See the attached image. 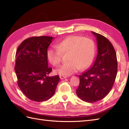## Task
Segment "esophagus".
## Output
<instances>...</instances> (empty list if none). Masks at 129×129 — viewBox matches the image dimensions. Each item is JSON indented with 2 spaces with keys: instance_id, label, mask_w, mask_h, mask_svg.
I'll return each instance as SVG.
<instances>
[{
  "instance_id": "1",
  "label": "esophagus",
  "mask_w": 129,
  "mask_h": 129,
  "mask_svg": "<svg viewBox=\"0 0 129 129\" xmlns=\"http://www.w3.org/2000/svg\"><path fill=\"white\" fill-rule=\"evenodd\" d=\"M67 77H66V76H64V75H59V78H60L61 79H65V78H66Z\"/></svg>"
}]
</instances>
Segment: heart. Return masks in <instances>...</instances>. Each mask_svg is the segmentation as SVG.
<instances>
[{"label":"heart","mask_w":129,"mask_h":129,"mask_svg":"<svg viewBox=\"0 0 129 129\" xmlns=\"http://www.w3.org/2000/svg\"><path fill=\"white\" fill-rule=\"evenodd\" d=\"M93 41L78 36H70L59 42L56 46H52L47 52V58L51 64L57 66L61 62L62 54H68V63L56 70L59 75L67 76L79 69L88 67L95 55Z\"/></svg>","instance_id":"b5f03b06"}]
</instances>
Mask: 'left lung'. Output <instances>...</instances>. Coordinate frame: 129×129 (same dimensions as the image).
<instances>
[{
	"label": "left lung",
	"mask_w": 129,
	"mask_h": 129,
	"mask_svg": "<svg viewBox=\"0 0 129 129\" xmlns=\"http://www.w3.org/2000/svg\"><path fill=\"white\" fill-rule=\"evenodd\" d=\"M96 37L97 55L92 66L79 76L80 84L76 90L83 101L93 103L108 95L112 89L117 74V55L108 39L92 32Z\"/></svg>",
	"instance_id": "obj_1"
}]
</instances>
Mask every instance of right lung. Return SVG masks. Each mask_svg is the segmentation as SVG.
Listing matches in <instances>:
<instances>
[{"label": "right lung", "instance_id": "1", "mask_svg": "<svg viewBox=\"0 0 129 129\" xmlns=\"http://www.w3.org/2000/svg\"><path fill=\"white\" fill-rule=\"evenodd\" d=\"M54 37H33L26 39L16 53L15 71L17 84L24 95L36 102L46 101L54 95L58 75L49 77L47 52Z\"/></svg>", "mask_w": 129, "mask_h": 129}]
</instances>
